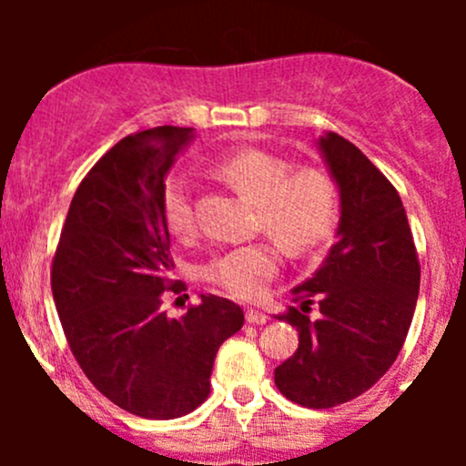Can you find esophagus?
<instances>
[{"mask_svg": "<svg viewBox=\"0 0 466 466\" xmlns=\"http://www.w3.org/2000/svg\"><path fill=\"white\" fill-rule=\"evenodd\" d=\"M245 319H248L249 324H265L267 315L263 311H256V309H248V311H245Z\"/></svg>", "mask_w": 466, "mask_h": 466, "instance_id": "1", "label": "esophagus"}]
</instances>
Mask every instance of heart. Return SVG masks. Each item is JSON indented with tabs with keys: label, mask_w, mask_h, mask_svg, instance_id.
<instances>
[{
	"label": "heart",
	"mask_w": 466,
	"mask_h": 466,
	"mask_svg": "<svg viewBox=\"0 0 466 466\" xmlns=\"http://www.w3.org/2000/svg\"><path fill=\"white\" fill-rule=\"evenodd\" d=\"M215 173L245 199L258 206L260 226L289 251H304L326 237L335 218V188L319 170L291 173L285 159L237 148L215 162ZM162 217L173 237H188L195 228L188 175L170 173L162 188ZM278 271V254L267 243H249L221 251L203 267V276L229 296L256 298Z\"/></svg>",
	"instance_id": "heart-1"
}]
</instances>
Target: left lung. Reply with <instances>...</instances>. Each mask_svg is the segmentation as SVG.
Returning <instances> with one entry per match:
<instances>
[{
  "mask_svg": "<svg viewBox=\"0 0 466 466\" xmlns=\"http://www.w3.org/2000/svg\"><path fill=\"white\" fill-rule=\"evenodd\" d=\"M318 148L339 192L337 240L319 269L293 289L302 300L287 319L298 350L276 368V388L293 403L324 410L372 388L408 337L420 287V265L408 215L386 175L337 133ZM320 315L309 319L312 298Z\"/></svg>",
  "mask_w": 466,
  "mask_h": 466,
  "instance_id": "obj_1",
  "label": "left lung"
}]
</instances>
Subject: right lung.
<instances>
[{
  "mask_svg": "<svg viewBox=\"0 0 466 466\" xmlns=\"http://www.w3.org/2000/svg\"><path fill=\"white\" fill-rule=\"evenodd\" d=\"M195 129L155 127L127 136L80 181L52 260L63 333L89 381L142 419L190 414L210 394L218 346L238 333V304L201 296L181 318L164 311L170 234L162 188Z\"/></svg>",
  "mask_w": 466,
  "mask_h": 466,
  "instance_id": "add662e5",
  "label": "right lung"
}]
</instances>
